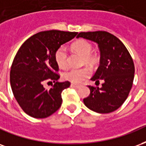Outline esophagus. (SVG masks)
<instances>
[{
    "mask_svg": "<svg viewBox=\"0 0 146 146\" xmlns=\"http://www.w3.org/2000/svg\"><path fill=\"white\" fill-rule=\"evenodd\" d=\"M71 86H72V87H74V88H76V89H78V88H80L81 87L80 85H76V84L74 83L71 84Z\"/></svg>",
    "mask_w": 146,
    "mask_h": 146,
    "instance_id": "esophagus-1",
    "label": "esophagus"
}]
</instances>
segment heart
<instances>
[{
    "instance_id": "1",
    "label": "heart",
    "mask_w": 146,
    "mask_h": 146,
    "mask_svg": "<svg viewBox=\"0 0 146 146\" xmlns=\"http://www.w3.org/2000/svg\"><path fill=\"white\" fill-rule=\"evenodd\" d=\"M72 50L82 56L83 63L87 64H93L96 60V56L92 54V44L87 40L79 39L72 45ZM55 60L57 64L60 68H66L68 63V55L65 46H61L57 49L55 53ZM91 72L88 68L71 69L63 74V78L66 81H69L73 83H80L82 81L89 77Z\"/></svg>"
}]
</instances>
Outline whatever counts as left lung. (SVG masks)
I'll return each instance as SVG.
<instances>
[{"instance_id":"1","label":"left lung","mask_w":146,"mask_h":146,"mask_svg":"<svg viewBox=\"0 0 146 146\" xmlns=\"http://www.w3.org/2000/svg\"><path fill=\"white\" fill-rule=\"evenodd\" d=\"M79 37L98 44L100 66L91 80L104 82L100 88L89 86L90 94L83 100L84 104L96 113L113 112L124 104L132 87L135 65L131 56L120 39L105 31L80 33Z\"/></svg>"}]
</instances>
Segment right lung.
I'll return each mask as SVG.
<instances>
[{
  "label": "right lung",
  "mask_w": 146,
  "mask_h": 146,
  "mask_svg": "<svg viewBox=\"0 0 146 146\" xmlns=\"http://www.w3.org/2000/svg\"><path fill=\"white\" fill-rule=\"evenodd\" d=\"M77 34L59 30L40 32L25 40L18 50L11 68V87L18 104L28 115L45 118L60 107L61 92L71 83L57 81L60 75L57 74L59 68L55 53ZM47 80L54 82L50 90L43 87Z\"/></svg>",
  "instance_id": "obj_1"
}]
</instances>
